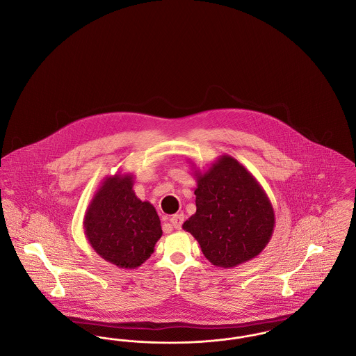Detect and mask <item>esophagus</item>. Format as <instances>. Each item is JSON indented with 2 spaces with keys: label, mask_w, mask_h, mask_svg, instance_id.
Segmentation results:
<instances>
[{
  "label": "esophagus",
  "mask_w": 356,
  "mask_h": 356,
  "mask_svg": "<svg viewBox=\"0 0 356 356\" xmlns=\"http://www.w3.org/2000/svg\"><path fill=\"white\" fill-rule=\"evenodd\" d=\"M184 214L182 213H177L174 216L170 217V222L175 227V229H181V226L184 224Z\"/></svg>",
  "instance_id": "obj_1"
}]
</instances>
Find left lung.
Listing matches in <instances>:
<instances>
[{
	"mask_svg": "<svg viewBox=\"0 0 356 356\" xmlns=\"http://www.w3.org/2000/svg\"><path fill=\"white\" fill-rule=\"evenodd\" d=\"M194 177L197 211L182 227L198 241L206 259L233 268L259 256L272 238L276 220L253 174L233 156L221 155L204 172L195 170Z\"/></svg>",
	"mask_w": 356,
	"mask_h": 356,
	"instance_id": "1",
	"label": "left lung"
}]
</instances>
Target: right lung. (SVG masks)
<instances>
[{"instance_id": "add662e5", "label": "right lung", "mask_w": 356, "mask_h": 356, "mask_svg": "<svg viewBox=\"0 0 356 356\" xmlns=\"http://www.w3.org/2000/svg\"><path fill=\"white\" fill-rule=\"evenodd\" d=\"M134 175L107 177L87 207L83 227L95 252L122 269H135L154 253L161 220L149 201L134 191Z\"/></svg>"}]
</instances>
